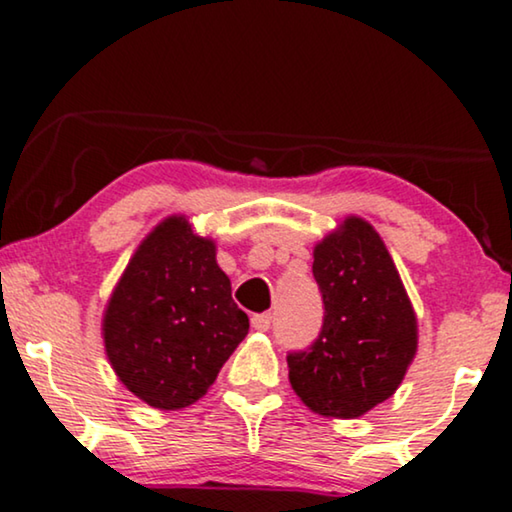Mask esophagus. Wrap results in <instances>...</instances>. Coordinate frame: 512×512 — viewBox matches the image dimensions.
I'll use <instances>...</instances> for the list:
<instances>
[{
  "instance_id": "1",
  "label": "esophagus",
  "mask_w": 512,
  "mask_h": 512,
  "mask_svg": "<svg viewBox=\"0 0 512 512\" xmlns=\"http://www.w3.org/2000/svg\"><path fill=\"white\" fill-rule=\"evenodd\" d=\"M251 326H254L256 331H268V328L272 326V314L270 312L254 314V317H251Z\"/></svg>"
}]
</instances>
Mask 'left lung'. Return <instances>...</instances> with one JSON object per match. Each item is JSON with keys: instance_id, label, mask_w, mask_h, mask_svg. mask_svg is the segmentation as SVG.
<instances>
[{"instance_id": "obj_1", "label": "left lung", "mask_w": 512, "mask_h": 512, "mask_svg": "<svg viewBox=\"0 0 512 512\" xmlns=\"http://www.w3.org/2000/svg\"><path fill=\"white\" fill-rule=\"evenodd\" d=\"M324 300L317 340L289 352V380L307 408L352 419L398 389L417 352V319L375 228L349 216L314 247Z\"/></svg>"}]
</instances>
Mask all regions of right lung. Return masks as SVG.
<instances>
[{
    "label": "right lung",
    "mask_w": 512,
    "mask_h": 512,
    "mask_svg": "<svg viewBox=\"0 0 512 512\" xmlns=\"http://www.w3.org/2000/svg\"><path fill=\"white\" fill-rule=\"evenodd\" d=\"M104 349L118 380L160 410L207 394L249 333L212 240L170 216L130 258L104 312Z\"/></svg>",
    "instance_id": "add662e5"
}]
</instances>
